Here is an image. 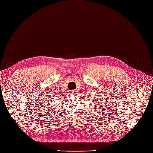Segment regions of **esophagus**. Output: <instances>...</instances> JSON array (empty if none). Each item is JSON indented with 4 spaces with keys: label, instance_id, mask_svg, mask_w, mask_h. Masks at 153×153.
I'll return each mask as SVG.
<instances>
[{
    "label": "esophagus",
    "instance_id": "34e87169",
    "mask_svg": "<svg viewBox=\"0 0 153 153\" xmlns=\"http://www.w3.org/2000/svg\"><path fill=\"white\" fill-rule=\"evenodd\" d=\"M74 92H75V91H74ZM74 94H76V93H74Z\"/></svg>",
    "mask_w": 153,
    "mask_h": 153
}]
</instances>
